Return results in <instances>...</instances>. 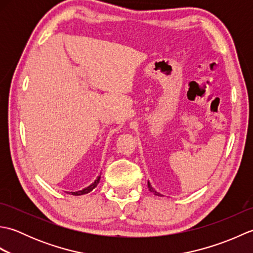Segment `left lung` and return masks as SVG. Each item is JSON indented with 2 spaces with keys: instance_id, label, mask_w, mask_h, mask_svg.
<instances>
[{
  "instance_id": "8db88e82",
  "label": "left lung",
  "mask_w": 253,
  "mask_h": 253,
  "mask_svg": "<svg viewBox=\"0 0 253 253\" xmlns=\"http://www.w3.org/2000/svg\"><path fill=\"white\" fill-rule=\"evenodd\" d=\"M148 187H149V190H150V191H152V192H154V195H157V196H160V197H161V196H162V195H161V193L157 192V191H155V190L153 189V188L151 187V185H150V182H149V181H148Z\"/></svg>"
}]
</instances>
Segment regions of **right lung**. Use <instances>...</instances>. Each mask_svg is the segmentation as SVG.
I'll use <instances>...</instances> for the list:
<instances>
[{
	"label": "right lung",
	"mask_w": 253,
	"mask_h": 253,
	"mask_svg": "<svg viewBox=\"0 0 253 253\" xmlns=\"http://www.w3.org/2000/svg\"><path fill=\"white\" fill-rule=\"evenodd\" d=\"M100 178H101V176H98V178H96L92 184H91L90 186H88L87 188H84V189H83V190H79V191H67V193H71V195H73V196H82V195H85V193H88V192H90V191H92L94 188L98 186V184L100 182Z\"/></svg>",
	"instance_id": "1"
}]
</instances>
